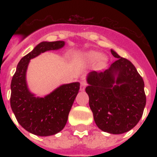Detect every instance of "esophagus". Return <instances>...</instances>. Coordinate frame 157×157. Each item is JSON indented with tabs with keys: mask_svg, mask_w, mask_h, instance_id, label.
<instances>
[{
	"mask_svg": "<svg viewBox=\"0 0 157 157\" xmlns=\"http://www.w3.org/2000/svg\"><path fill=\"white\" fill-rule=\"evenodd\" d=\"M87 86V82L86 80H81V90H84L86 86Z\"/></svg>",
	"mask_w": 157,
	"mask_h": 157,
	"instance_id": "esophagus-1",
	"label": "esophagus"
}]
</instances>
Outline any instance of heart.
I'll return each instance as SVG.
<instances>
[{"label": "heart", "mask_w": 157, "mask_h": 157, "mask_svg": "<svg viewBox=\"0 0 157 157\" xmlns=\"http://www.w3.org/2000/svg\"><path fill=\"white\" fill-rule=\"evenodd\" d=\"M100 58V54L98 52H90L86 54V59L90 62H95ZM102 60H103L102 59Z\"/></svg>", "instance_id": "b5f03b06"}]
</instances>
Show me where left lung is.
Segmentation results:
<instances>
[{
    "label": "left lung",
    "mask_w": 157,
    "mask_h": 157,
    "mask_svg": "<svg viewBox=\"0 0 157 157\" xmlns=\"http://www.w3.org/2000/svg\"><path fill=\"white\" fill-rule=\"evenodd\" d=\"M111 53L117 59L110 68L89 74L86 91L97 126L120 134L133 129L141 119L146 94L144 80L134 64L114 50Z\"/></svg>",
    "instance_id": "8db88e82"
}]
</instances>
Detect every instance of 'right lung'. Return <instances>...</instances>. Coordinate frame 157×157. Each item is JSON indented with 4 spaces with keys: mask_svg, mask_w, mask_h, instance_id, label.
I'll return each instance as SVG.
<instances>
[{
    "mask_svg": "<svg viewBox=\"0 0 157 157\" xmlns=\"http://www.w3.org/2000/svg\"><path fill=\"white\" fill-rule=\"evenodd\" d=\"M63 45L64 41L61 40L40 43L21 59L11 81L10 106L13 114L21 126L38 136H50L63 129L80 90V83L63 85L45 98H36L27 87V67L31 59Z\"/></svg>",
    "mask_w": 157,
    "mask_h": 157,
    "instance_id": "obj_1",
    "label": "right lung"
}]
</instances>
